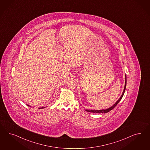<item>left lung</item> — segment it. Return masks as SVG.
<instances>
[{
    "label": "left lung",
    "mask_w": 150,
    "mask_h": 150,
    "mask_svg": "<svg viewBox=\"0 0 150 150\" xmlns=\"http://www.w3.org/2000/svg\"><path fill=\"white\" fill-rule=\"evenodd\" d=\"M126 86V76L125 75V87H124V91L122 92V95H121V96L120 97V98L117 100V102H116V103H115L112 105V106H111L110 108H108V109H103V110H88V109H87V110H86L88 111V112H94V113H99V112L106 113V112H108L110 111V110H111L112 109H114V108L116 106V105L119 103V102H120V101L121 100L123 96H124V93H125Z\"/></svg>",
    "instance_id": "left-lung-1"
}]
</instances>
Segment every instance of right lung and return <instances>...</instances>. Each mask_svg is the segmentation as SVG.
I'll list each match as a JSON object with an SVG mask.
<instances>
[{
  "label": "right lung",
  "mask_w": 150,
  "mask_h": 150,
  "mask_svg": "<svg viewBox=\"0 0 150 150\" xmlns=\"http://www.w3.org/2000/svg\"><path fill=\"white\" fill-rule=\"evenodd\" d=\"M28 106H29V105H28ZM44 108H45V107H44V108H43V107H42V108H39V109H43Z\"/></svg>",
  "instance_id": "obj_1"
}]
</instances>
